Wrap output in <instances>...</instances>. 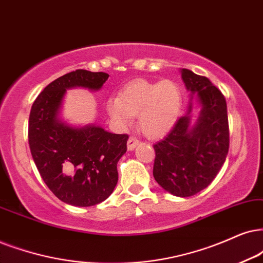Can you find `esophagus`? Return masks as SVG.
I'll return each mask as SVG.
<instances>
[{
    "mask_svg": "<svg viewBox=\"0 0 263 263\" xmlns=\"http://www.w3.org/2000/svg\"><path fill=\"white\" fill-rule=\"evenodd\" d=\"M139 144V141L135 137H129L127 141V149L128 151H134V149Z\"/></svg>",
    "mask_w": 263,
    "mask_h": 263,
    "instance_id": "1",
    "label": "esophagus"
}]
</instances>
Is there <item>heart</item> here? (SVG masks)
<instances>
[{
  "label": "heart",
  "mask_w": 263,
  "mask_h": 263,
  "mask_svg": "<svg viewBox=\"0 0 263 263\" xmlns=\"http://www.w3.org/2000/svg\"><path fill=\"white\" fill-rule=\"evenodd\" d=\"M183 95L175 81H136L107 102L111 120L126 126L138 115V127L149 138H159L172 128L181 114Z\"/></svg>",
  "instance_id": "obj_1"
}]
</instances>
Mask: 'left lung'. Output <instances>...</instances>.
<instances>
[{"instance_id": "8db88e82", "label": "left lung", "mask_w": 263, "mask_h": 263, "mask_svg": "<svg viewBox=\"0 0 263 263\" xmlns=\"http://www.w3.org/2000/svg\"><path fill=\"white\" fill-rule=\"evenodd\" d=\"M182 80L197 97L200 111L192 121V102L168 135L154 144L153 176L172 195L192 197L214 181L229 148L227 103L220 89L205 76L181 69Z\"/></svg>"}]
</instances>
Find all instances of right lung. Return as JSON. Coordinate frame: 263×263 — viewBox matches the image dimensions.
Returning a JSON list of instances; mask_svg holds the SVG:
<instances>
[{"instance_id":"obj_1","label":"right lung","mask_w":263,"mask_h":263,"mask_svg":"<svg viewBox=\"0 0 263 263\" xmlns=\"http://www.w3.org/2000/svg\"><path fill=\"white\" fill-rule=\"evenodd\" d=\"M108 78L82 69L68 72L43 88L30 111L28 137L36 167L53 194L69 205H97L118 183L116 167L128 136L97 125L76 127L59 118L66 89L98 91Z\"/></svg>"}]
</instances>
